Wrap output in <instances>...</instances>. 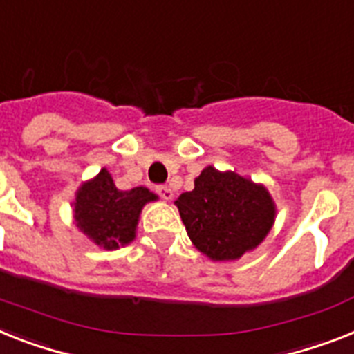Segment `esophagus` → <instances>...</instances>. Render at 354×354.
<instances>
[{
	"mask_svg": "<svg viewBox=\"0 0 354 354\" xmlns=\"http://www.w3.org/2000/svg\"><path fill=\"white\" fill-rule=\"evenodd\" d=\"M156 192H158V196L163 198L165 202L172 200V196H174V192H172V189H171V187H167V185H158L156 187Z\"/></svg>",
	"mask_w": 354,
	"mask_h": 354,
	"instance_id": "1",
	"label": "esophagus"
}]
</instances>
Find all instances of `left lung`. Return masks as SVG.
Masks as SVG:
<instances>
[{
  "label": "left lung",
  "mask_w": 354,
  "mask_h": 354,
  "mask_svg": "<svg viewBox=\"0 0 354 354\" xmlns=\"http://www.w3.org/2000/svg\"><path fill=\"white\" fill-rule=\"evenodd\" d=\"M187 234L212 260H236L271 231L274 203L266 187L234 172L203 169L176 202Z\"/></svg>",
  "instance_id": "8db88e82"
}]
</instances>
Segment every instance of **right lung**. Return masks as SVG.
Listing matches in <instances>:
<instances>
[{
    "label": "right lung",
    "mask_w": 354,
    "mask_h": 354,
    "mask_svg": "<svg viewBox=\"0 0 354 354\" xmlns=\"http://www.w3.org/2000/svg\"><path fill=\"white\" fill-rule=\"evenodd\" d=\"M152 200H156V194L145 187L120 191L107 169H102L93 182L77 191L74 218L94 243L116 249L134 240L142 207Z\"/></svg>",
    "instance_id": "1"
}]
</instances>
